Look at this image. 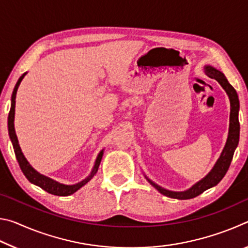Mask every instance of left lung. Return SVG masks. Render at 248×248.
<instances>
[{"mask_svg":"<svg viewBox=\"0 0 248 248\" xmlns=\"http://www.w3.org/2000/svg\"><path fill=\"white\" fill-rule=\"evenodd\" d=\"M204 73L208 75L209 78H215L217 83L222 86V89L225 91V93L228 94L230 99V124H229V134L228 139H226L225 145L223 150H222L221 155L216 162L215 166L212 167V170L204 176L202 179H200L199 182L192 185L190 188H188L187 190L184 191H173L165 189L161 186H158L157 184L152 182L148 176L144 175L146 180L152 185V186L156 189L158 192H161L162 195L173 199H179V200H186L191 199L195 197L202 194L204 190L209 189L217 186V184L221 182V179L224 177V175L228 171L231 162H232L233 154L235 149L237 148L238 140H240V123H238V111H240V100H238V96L236 91L234 90V87L231 85L228 79H226L225 75L221 72V71L213 68L212 65H204Z\"/></svg>","mask_w":248,"mask_h":248,"instance_id":"8db88e82","label":"left lung"}]
</instances>
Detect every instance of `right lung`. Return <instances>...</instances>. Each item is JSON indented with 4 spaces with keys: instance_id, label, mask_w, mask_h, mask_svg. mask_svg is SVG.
<instances>
[{
    "instance_id": "right-lung-1",
    "label": "right lung",
    "mask_w": 248,
    "mask_h": 248,
    "mask_svg": "<svg viewBox=\"0 0 248 248\" xmlns=\"http://www.w3.org/2000/svg\"><path fill=\"white\" fill-rule=\"evenodd\" d=\"M26 74H27V72H25L22 75V77L18 78V81H17V83H16V85L14 87L13 94H12V98H11V109H10V114H8V121H7L8 134H10V139L12 141V144H13L16 158H17L19 167L24 173L25 177H26L31 184L40 187L41 189L46 190L51 195L62 196V197L70 196V195L74 194L75 191H78L79 188H82L84 185H86L87 183H89L90 180L94 177V175L97 173L98 167H99V164H100V161H102V157L104 155V149L100 151V152L97 155V157H96L94 166H93V169H92L90 175L87 176L86 178H84L83 180H81V182H78L77 184H73V185H65V184L60 183V182H57V180L50 178V177H48V176L40 174L39 171H37L35 169H33V167L31 164H29L27 158L24 156V154L22 152V149H20L19 143H18L17 136H16L15 128H14L16 93H17V90H18V86H19L20 82L23 81V78H25V75H26Z\"/></svg>"
}]
</instances>
